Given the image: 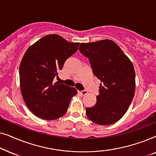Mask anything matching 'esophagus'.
<instances>
[{
    "instance_id": "esophagus-1",
    "label": "esophagus",
    "mask_w": 156,
    "mask_h": 156,
    "mask_svg": "<svg viewBox=\"0 0 156 156\" xmlns=\"http://www.w3.org/2000/svg\"><path fill=\"white\" fill-rule=\"evenodd\" d=\"M78 93L84 96V95H86L87 94V91H78Z\"/></svg>"
}]
</instances>
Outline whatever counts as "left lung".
I'll return each mask as SVG.
<instances>
[{
  "mask_svg": "<svg viewBox=\"0 0 156 156\" xmlns=\"http://www.w3.org/2000/svg\"><path fill=\"white\" fill-rule=\"evenodd\" d=\"M81 53L89 58L93 73L101 84L97 103L86 108L89 120L110 125L122 118L135 94V70L132 62L111 40L82 43Z\"/></svg>",
  "mask_w": 156,
  "mask_h": 156,
  "instance_id": "8db88e82",
  "label": "left lung"
}]
</instances>
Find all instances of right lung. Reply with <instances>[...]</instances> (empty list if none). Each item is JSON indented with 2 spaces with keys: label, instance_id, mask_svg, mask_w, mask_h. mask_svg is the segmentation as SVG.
<instances>
[{
  "label": "right lung",
  "instance_id": "obj_1",
  "mask_svg": "<svg viewBox=\"0 0 156 156\" xmlns=\"http://www.w3.org/2000/svg\"><path fill=\"white\" fill-rule=\"evenodd\" d=\"M79 44L52 34L25 52L20 65L21 94L29 109L39 118L55 120L64 116L72 97L77 94L74 87L53 80Z\"/></svg>",
  "mask_w": 156,
  "mask_h": 156
}]
</instances>
